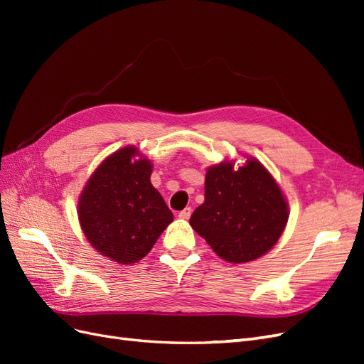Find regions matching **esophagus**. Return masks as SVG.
I'll list each match as a JSON object with an SVG mask.
<instances>
[{"label": "esophagus", "mask_w": 364, "mask_h": 364, "mask_svg": "<svg viewBox=\"0 0 364 364\" xmlns=\"http://www.w3.org/2000/svg\"><path fill=\"white\" fill-rule=\"evenodd\" d=\"M191 213H193V209H191V208L188 206V208H185V209H182V211L179 213V217H181V218H185V220H186V218H190V217H191Z\"/></svg>", "instance_id": "1"}]
</instances>
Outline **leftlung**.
Masks as SVG:
<instances>
[{
  "instance_id": "1",
  "label": "left lung",
  "mask_w": 364,
  "mask_h": 364,
  "mask_svg": "<svg viewBox=\"0 0 364 364\" xmlns=\"http://www.w3.org/2000/svg\"><path fill=\"white\" fill-rule=\"evenodd\" d=\"M289 206L270 173L257 159L234 170L232 162L209 167L205 202L190 225L220 258L247 262L269 252L287 225Z\"/></svg>"
}]
</instances>
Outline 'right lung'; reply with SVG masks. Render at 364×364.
<instances>
[{
    "instance_id": "obj_1",
    "label": "right lung",
    "mask_w": 364,
    "mask_h": 364,
    "mask_svg": "<svg viewBox=\"0 0 364 364\" xmlns=\"http://www.w3.org/2000/svg\"><path fill=\"white\" fill-rule=\"evenodd\" d=\"M135 147L109 156L87 181L79 200L83 234L102 255L118 264L144 258L173 213L150 182L151 162L132 158Z\"/></svg>"
}]
</instances>
